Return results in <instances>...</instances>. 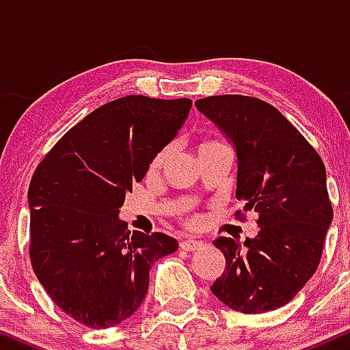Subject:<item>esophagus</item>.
I'll return each mask as SVG.
<instances>
[{"instance_id":"esophagus-1","label":"esophagus","mask_w":350,"mask_h":350,"mask_svg":"<svg viewBox=\"0 0 350 350\" xmlns=\"http://www.w3.org/2000/svg\"><path fill=\"white\" fill-rule=\"evenodd\" d=\"M202 245L204 243L199 242V240H183V242L179 243V247L186 252H196V250H199Z\"/></svg>"}]
</instances>
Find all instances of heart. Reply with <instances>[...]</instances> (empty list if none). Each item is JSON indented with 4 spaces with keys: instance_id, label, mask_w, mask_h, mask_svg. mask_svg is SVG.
<instances>
[{
    "instance_id": "heart-1",
    "label": "heart",
    "mask_w": 350,
    "mask_h": 350,
    "mask_svg": "<svg viewBox=\"0 0 350 350\" xmlns=\"http://www.w3.org/2000/svg\"><path fill=\"white\" fill-rule=\"evenodd\" d=\"M212 144H217V142H207V143H202L200 144V148H206V146H212ZM166 154H167V150H161L158 152V154L154 156V158H152V161H151V167L152 170H154V167H158V166H161L163 164V161H164V158H166ZM196 220H192V224H194Z\"/></svg>"
}]
</instances>
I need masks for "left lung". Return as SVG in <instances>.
<instances>
[{
	"label": "left lung",
	"instance_id": "obj_1",
	"mask_svg": "<svg viewBox=\"0 0 350 350\" xmlns=\"http://www.w3.org/2000/svg\"><path fill=\"white\" fill-rule=\"evenodd\" d=\"M196 107L234 143L237 198L258 212L260 230L243 245L230 237L214 245L226 270L211 290L245 314L288 304L311 280L332 220L326 167L308 139L270 103L247 95H212ZM242 220V211L235 212Z\"/></svg>",
	"mask_w": 350,
	"mask_h": 350
}]
</instances>
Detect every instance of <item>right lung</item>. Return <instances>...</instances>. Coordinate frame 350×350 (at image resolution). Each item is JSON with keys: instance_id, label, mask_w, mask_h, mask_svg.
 Listing matches in <instances>:
<instances>
[{"instance_id": "right-lung-1", "label": "right lung", "mask_w": 350, "mask_h": 350, "mask_svg": "<svg viewBox=\"0 0 350 350\" xmlns=\"http://www.w3.org/2000/svg\"><path fill=\"white\" fill-rule=\"evenodd\" d=\"M189 98L126 95L70 128L29 184V258L44 290L87 327L120 324L139 308L152 263L178 250L161 232L126 230V192L178 135Z\"/></svg>"}]
</instances>
